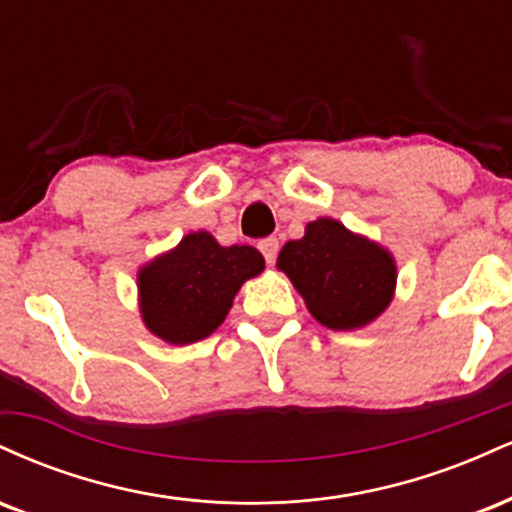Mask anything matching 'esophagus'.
I'll use <instances>...</instances> for the list:
<instances>
[{
    "label": "esophagus",
    "mask_w": 512,
    "mask_h": 512,
    "mask_svg": "<svg viewBox=\"0 0 512 512\" xmlns=\"http://www.w3.org/2000/svg\"><path fill=\"white\" fill-rule=\"evenodd\" d=\"M257 248H260L267 264H272L276 260V252H279V240H276V238H262L260 243H257Z\"/></svg>",
    "instance_id": "esophagus-1"
}]
</instances>
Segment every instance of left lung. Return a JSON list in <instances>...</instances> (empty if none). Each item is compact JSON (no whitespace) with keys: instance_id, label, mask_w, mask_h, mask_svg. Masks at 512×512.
Wrapping results in <instances>:
<instances>
[{"instance_id":"left-lung-1","label":"left lung","mask_w":512,"mask_h":512,"mask_svg":"<svg viewBox=\"0 0 512 512\" xmlns=\"http://www.w3.org/2000/svg\"><path fill=\"white\" fill-rule=\"evenodd\" d=\"M276 264L330 330H356L375 320L390 305L397 281L390 252L334 219L308 223L301 240L281 248Z\"/></svg>"}]
</instances>
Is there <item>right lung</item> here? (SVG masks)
Wrapping results in <instances>:
<instances>
[{
	"instance_id": "1",
	"label": "right lung",
	"mask_w": 512,
	"mask_h": 512,
	"mask_svg": "<svg viewBox=\"0 0 512 512\" xmlns=\"http://www.w3.org/2000/svg\"><path fill=\"white\" fill-rule=\"evenodd\" d=\"M262 269L252 245L223 248L209 233H190L139 272L146 327L168 344L199 342L221 325L243 281Z\"/></svg>"
}]
</instances>
